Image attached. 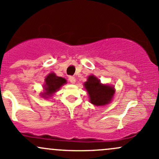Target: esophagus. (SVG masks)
<instances>
[{"instance_id":"1","label":"esophagus","mask_w":159,"mask_h":159,"mask_svg":"<svg viewBox=\"0 0 159 159\" xmlns=\"http://www.w3.org/2000/svg\"><path fill=\"white\" fill-rule=\"evenodd\" d=\"M68 80H69V81L71 83V84H75V81H76V79H75V77L73 76H70L69 78H68Z\"/></svg>"}]
</instances>
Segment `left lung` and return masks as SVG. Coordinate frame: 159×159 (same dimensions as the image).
<instances>
[{
    "label": "left lung",
    "instance_id": "8db88e82",
    "mask_svg": "<svg viewBox=\"0 0 159 159\" xmlns=\"http://www.w3.org/2000/svg\"><path fill=\"white\" fill-rule=\"evenodd\" d=\"M84 88L89 95L90 102L95 106H103L110 103L115 93L113 87L101 84V81L94 75L88 77L84 83Z\"/></svg>",
    "mask_w": 159,
    "mask_h": 159
}]
</instances>
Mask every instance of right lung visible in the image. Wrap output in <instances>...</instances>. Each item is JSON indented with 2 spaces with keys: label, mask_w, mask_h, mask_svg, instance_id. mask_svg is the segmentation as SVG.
I'll use <instances>...</instances> for the list:
<instances>
[{
  "label": "right lung",
  "mask_w": 159,
  "mask_h": 159,
  "mask_svg": "<svg viewBox=\"0 0 159 159\" xmlns=\"http://www.w3.org/2000/svg\"><path fill=\"white\" fill-rule=\"evenodd\" d=\"M44 93H41L42 97L44 98H48L52 96L55 92L58 91L62 85L66 84V80L61 77H58L55 73H50L46 76L45 79Z\"/></svg>",
  "instance_id": "right-lung-1"
}]
</instances>
